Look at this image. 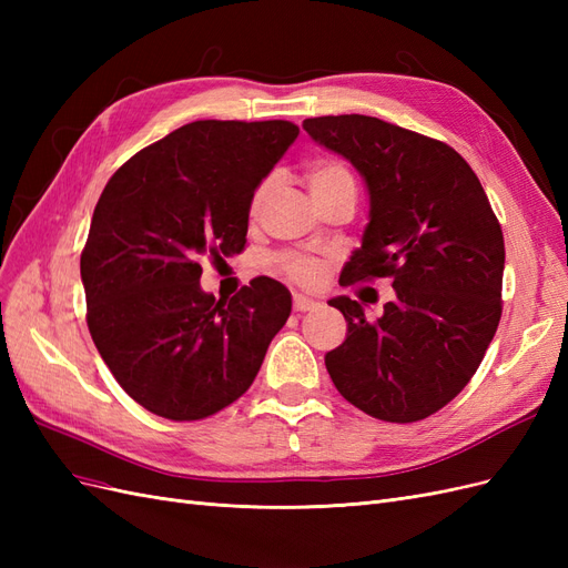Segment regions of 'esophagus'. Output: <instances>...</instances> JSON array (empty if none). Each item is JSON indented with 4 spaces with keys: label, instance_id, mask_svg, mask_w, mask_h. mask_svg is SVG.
Listing matches in <instances>:
<instances>
[{
    "label": "esophagus",
    "instance_id": "obj_1",
    "mask_svg": "<svg viewBox=\"0 0 568 568\" xmlns=\"http://www.w3.org/2000/svg\"><path fill=\"white\" fill-rule=\"evenodd\" d=\"M320 307L317 301L313 298H305V296H294V311L296 313H315Z\"/></svg>",
    "mask_w": 568,
    "mask_h": 568
}]
</instances>
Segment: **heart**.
Returning a JSON list of instances; mask_svg holds the SVG:
<instances>
[{"label":"heart","instance_id":"heart-1","mask_svg":"<svg viewBox=\"0 0 568 568\" xmlns=\"http://www.w3.org/2000/svg\"><path fill=\"white\" fill-rule=\"evenodd\" d=\"M307 186H311V194L313 199H322V196H332L336 192H355V182L351 170L332 159H324L317 161L311 173H307ZM272 189V178H265L261 184L255 186V192L251 196V215L261 213V205L265 201V196L270 194ZM282 267L286 270V274L291 280H296L301 284H315L320 280V265L311 257H303V255H286L282 257Z\"/></svg>","mask_w":568,"mask_h":568}]
</instances>
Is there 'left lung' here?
I'll return each instance as SVG.
<instances>
[{
	"label": "left lung",
	"instance_id": "8db88e82",
	"mask_svg": "<svg viewBox=\"0 0 568 568\" xmlns=\"http://www.w3.org/2000/svg\"><path fill=\"white\" fill-rule=\"evenodd\" d=\"M303 130L355 165L369 222L341 286L388 277L379 320L348 296L329 301L348 322L324 355L338 393L369 417L407 424L469 384L503 315L505 239L469 163L445 142L372 115H322Z\"/></svg>",
	"mask_w": 568,
	"mask_h": 568
}]
</instances>
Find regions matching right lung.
<instances>
[{"mask_svg":"<svg viewBox=\"0 0 568 568\" xmlns=\"http://www.w3.org/2000/svg\"><path fill=\"white\" fill-rule=\"evenodd\" d=\"M298 128L196 120L115 170L92 215L80 274L99 355L132 400L194 422L248 390L288 320V288L255 277L230 301L201 288L203 257L242 253L248 209Z\"/></svg>","mask_w":568,"mask_h":568,"instance_id":"right-lung-1","label":"right lung"}]
</instances>
